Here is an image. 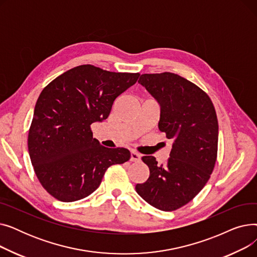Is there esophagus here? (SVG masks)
<instances>
[{
    "mask_svg": "<svg viewBox=\"0 0 257 257\" xmlns=\"http://www.w3.org/2000/svg\"><path fill=\"white\" fill-rule=\"evenodd\" d=\"M141 157H142V155L140 153H138L137 151H131V156H130L131 161H140Z\"/></svg>",
    "mask_w": 257,
    "mask_h": 257,
    "instance_id": "esophagus-1",
    "label": "esophagus"
}]
</instances>
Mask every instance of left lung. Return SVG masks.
<instances>
[{"mask_svg": "<svg viewBox=\"0 0 257 257\" xmlns=\"http://www.w3.org/2000/svg\"><path fill=\"white\" fill-rule=\"evenodd\" d=\"M139 83L159 103L158 128L174 143L165 165H158L154 156L142 158L150 176L136 190L155 208L176 210L210 178L218 154L217 113L208 94L177 74H143Z\"/></svg>", "mask_w": 257, "mask_h": 257, "instance_id": "left-lung-1", "label": "left lung"}]
</instances>
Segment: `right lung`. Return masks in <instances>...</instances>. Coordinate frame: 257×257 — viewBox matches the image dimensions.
<instances>
[{
    "mask_svg": "<svg viewBox=\"0 0 257 257\" xmlns=\"http://www.w3.org/2000/svg\"><path fill=\"white\" fill-rule=\"evenodd\" d=\"M139 77L83 64L61 74L40 92L28 150L36 176L51 196L62 202L83 199L99 187L108 168L130 159L125 148L100 145L90 125L106 119L114 100Z\"/></svg>",
    "mask_w": 257,
    "mask_h": 257,
    "instance_id": "1",
    "label": "right lung"
}]
</instances>
